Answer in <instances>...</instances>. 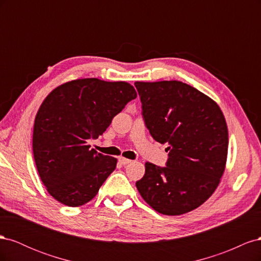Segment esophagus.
<instances>
[{"mask_svg":"<svg viewBox=\"0 0 261 261\" xmlns=\"http://www.w3.org/2000/svg\"><path fill=\"white\" fill-rule=\"evenodd\" d=\"M118 162H120L122 165H127L128 163L132 162V160L126 159V158H124V156H120L118 158Z\"/></svg>","mask_w":261,"mask_h":261,"instance_id":"1","label":"esophagus"}]
</instances>
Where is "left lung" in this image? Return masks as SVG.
<instances>
[{"label":"left lung","mask_w":261,"mask_h":261,"mask_svg":"<svg viewBox=\"0 0 261 261\" xmlns=\"http://www.w3.org/2000/svg\"><path fill=\"white\" fill-rule=\"evenodd\" d=\"M146 127L169 144L167 167L146 162L136 187L155 211L179 216L206 201L225 170L228 133L219 106L194 87L177 81L136 82Z\"/></svg>","instance_id":"left-lung-1"}]
</instances>
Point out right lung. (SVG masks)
I'll return each mask as SVG.
<instances>
[{
    "label": "right lung",
    "instance_id": "add662e5",
    "mask_svg": "<svg viewBox=\"0 0 261 261\" xmlns=\"http://www.w3.org/2000/svg\"><path fill=\"white\" fill-rule=\"evenodd\" d=\"M137 97L125 82L84 78L53 89L39 108L34 125L36 167L46 191L61 203L90 201L116 168V158L90 149L113 117Z\"/></svg>",
    "mask_w": 261,
    "mask_h": 261
}]
</instances>
